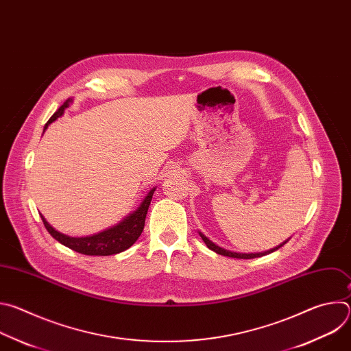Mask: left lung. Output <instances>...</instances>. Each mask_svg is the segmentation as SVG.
Returning <instances> with one entry per match:
<instances>
[{
  "mask_svg": "<svg viewBox=\"0 0 351 351\" xmlns=\"http://www.w3.org/2000/svg\"><path fill=\"white\" fill-rule=\"evenodd\" d=\"M199 236H202V239L204 240V243L207 244V247L210 248V250H213V252H215L217 254H221V256H226V257H232V258H241V260H250V258H257V257H263V256H267V254H271V253H274V252H276L278 248H280L283 244H286L287 241H289V239L286 240V241H283L282 244H279L278 247H275V248H271V250H268V252H264V253H250V254H245V253H233V252H229V250H225V248H222V247H219V245H217L215 243H213L207 236H204L202 232H199Z\"/></svg>",
  "mask_w": 351,
  "mask_h": 351,
  "instance_id": "obj_1",
  "label": "left lung"
}]
</instances>
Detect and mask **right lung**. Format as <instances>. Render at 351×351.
<instances>
[{"mask_svg":"<svg viewBox=\"0 0 351 351\" xmlns=\"http://www.w3.org/2000/svg\"><path fill=\"white\" fill-rule=\"evenodd\" d=\"M69 103H72V98L66 99V101L58 108V111L48 119V122L44 126V130L48 128L49 123H53L57 118L62 117L65 108L69 107ZM156 191V187L148 191L145 198L143 199V203L140 207L129 214L123 221H121L118 225L106 229L103 232H99L93 236H86V237H71L66 236L58 230H56L51 225L47 222V219L40 214L43 223L48 233L51 234L56 240H58L61 244L69 247L71 250H75L76 253L84 254V256H112L125 252L133 243L140 237L143 229H144V222H145V215L149 207V203H152L153 194Z\"/></svg>","mask_w":351,"mask_h":351,"instance_id":"right-lung-1","label":"right lung"}]
</instances>
